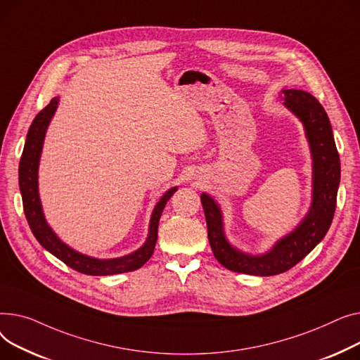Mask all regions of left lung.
Wrapping results in <instances>:
<instances>
[{
	"mask_svg": "<svg viewBox=\"0 0 360 360\" xmlns=\"http://www.w3.org/2000/svg\"><path fill=\"white\" fill-rule=\"evenodd\" d=\"M281 98L286 108L302 122L311 148L312 202L301 224L276 241L264 255H247L228 243L218 203L206 193L200 195L207 225V238L214 256L228 270L252 276H273L283 273L309 255L326 237L331 225L337 190L340 184V158L330 119L320 101L312 94L295 89L282 90Z\"/></svg>",
	"mask_w": 360,
	"mask_h": 360,
	"instance_id": "1",
	"label": "left lung"
}]
</instances>
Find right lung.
I'll list each match as a JSON object with an SVG mask.
<instances>
[{"label":"right lung","mask_w":360,"mask_h":360,"mask_svg":"<svg viewBox=\"0 0 360 360\" xmlns=\"http://www.w3.org/2000/svg\"><path fill=\"white\" fill-rule=\"evenodd\" d=\"M58 103H59V97H53L46 108L37 113V116L34 117L33 123L29 128L23 155L20 158L18 186H20L21 198H23L25 215L29 222V226L36 240L41 244V247L46 248L60 262H63L67 266H70L71 269L79 273L91 274V276H109V274L134 271L142 267L148 260L151 259L155 248V243H157L158 222H160L161 214L165 207L167 200L173 196L177 187H172L170 190H167L164 196L158 200V203L153 210L146 241L141 248L131 252L128 256L117 257V259H96V257L81 255V252L75 251L65 243H62L45 219L44 209H41V203L39 198V187H37V170H39L41 148H44L46 129L56 112Z\"/></svg>","instance_id":"right-lung-1"}]
</instances>
